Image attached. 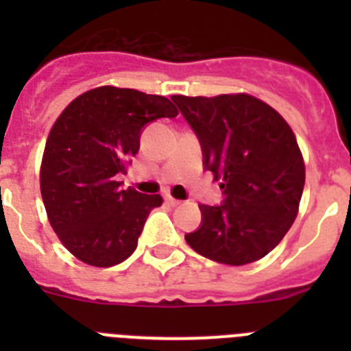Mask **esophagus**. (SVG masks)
<instances>
[{
  "label": "esophagus",
  "mask_w": 351,
  "mask_h": 351,
  "mask_svg": "<svg viewBox=\"0 0 351 351\" xmlns=\"http://www.w3.org/2000/svg\"><path fill=\"white\" fill-rule=\"evenodd\" d=\"M165 202L169 204V206L176 207V206H179V204H181V200H178V198H173L172 195H165Z\"/></svg>",
  "instance_id": "obj_1"
}]
</instances>
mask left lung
Segmentation results:
<instances>
[{"label": "left lung", "instance_id": "obj_1", "mask_svg": "<svg viewBox=\"0 0 351 351\" xmlns=\"http://www.w3.org/2000/svg\"><path fill=\"white\" fill-rule=\"evenodd\" d=\"M202 144L204 167L225 193L221 206L202 204V225L186 234L198 255L246 265L271 253L299 213L306 165L290 125L247 93L173 95Z\"/></svg>", "mask_w": 351, "mask_h": 351}]
</instances>
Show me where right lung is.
<instances>
[{
  "mask_svg": "<svg viewBox=\"0 0 351 351\" xmlns=\"http://www.w3.org/2000/svg\"><path fill=\"white\" fill-rule=\"evenodd\" d=\"M160 95L100 86L77 96L52 125L40 167L47 218L63 246L93 267L125 262L161 195L121 190L116 181L141 147V132L158 117H176Z\"/></svg>",
  "mask_w": 351,
  "mask_h": 351,
  "instance_id": "obj_1",
  "label": "right lung"
}]
</instances>
